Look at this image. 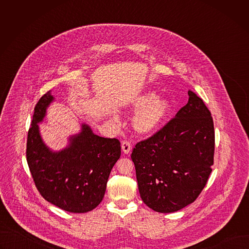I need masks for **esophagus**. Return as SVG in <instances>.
I'll use <instances>...</instances> for the list:
<instances>
[{
    "mask_svg": "<svg viewBox=\"0 0 249 249\" xmlns=\"http://www.w3.org/2000/svg\"><path fill=\"white\" fill-rule=\"evenodd\" d=\"M121 148H122V152L124 154H129L131 151V144L128 141H123L121 144Z\"/></svg>",
    "mask_w": 249,
    "mask_h": 249,
    "instance_id": "34e87169",
    "label": "esophagus"
}]
</instances>
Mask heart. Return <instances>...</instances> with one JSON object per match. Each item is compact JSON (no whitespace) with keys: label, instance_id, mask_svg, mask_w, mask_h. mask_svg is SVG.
I'll use <instances>...</instances> for the list:
<instances>
[{"label":"heart","instance_id":"1","mask_svg":"<svg viewBox=\"0 0 249 249\" xmlns=\"http://www.w3.org/2000/svg\"><path fill=\"white\" fill-rule=\"evenodd\" d=\"M133 110L140 112L134 117L135 130L143 135H149L159 130L171 113V104L166 98H158L153 91L138 96L133 101Z\"/></svg>","mask_w":249,"mask_h":249}]
</instances>
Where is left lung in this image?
Segmentation results:
<instances>
[{
  "label": "left lung",
  "instance_id": "obj_1",
  "mask_svg": "<svg viewBox=\"0 0 249 249\" xmlns=\"http://www.w3.org/2000/svg\"><path fill=\"white\" fill-rule=\"evenodd\" d=\"M185 106L151 138L139 142L131 159L143 202L159 213L193 203L214 163L215 131L211 112L192 90Z\"/></svg>",
  "mask_w": 249,
  "mask_h": 249
}]
</instances>
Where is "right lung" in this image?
<instances>
[{"instance_id":"add662e5","label":"right lung","mask_w":249,"mask_h":249,"mask_svg":"<svg viewBox=\"0 0 249 249\" xmlns=\"http://www.w3.org/2000/svg\"><path fill=\"white\" fill-rule=\"evenodd\" d=\"M54 99L50 90L34 108L26 144L28 167L45 200L67 212L87 213L103 199L110 171L121 156L120 142L95 135L84 123L78 134L69 137L66 148L51 150L38 124Z\"/></svg>"}]
</instances>
